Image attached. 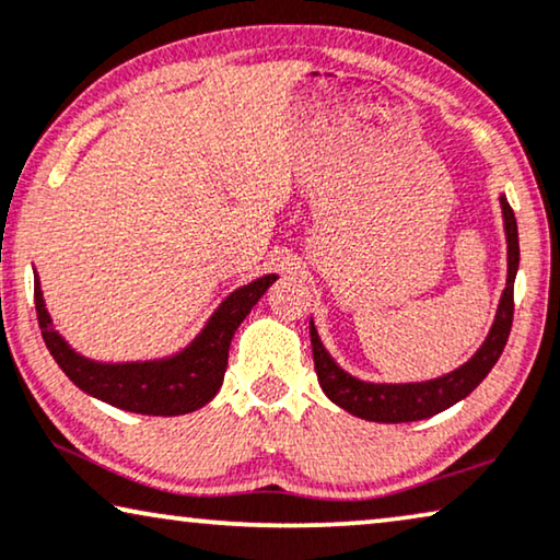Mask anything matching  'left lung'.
Wrapping results in <instances>:
<instances>
[{"mask_svg":"<svg viewBox=\"0 0 560 560\" xmlns=\"http://www.w3.org/2000/svg\"><path fill=\"white\" fill-rule=\"evenodd\" d=\"M502 220H505V238H508V283L502 291L498 314L490 327V335L479 345V350L471 355L464 365H459L452 373L434 377V381L421 383H370L360 381V377L350 375L342 370L332 355L325 350L319 340L317 327L310 319V337H312V352H314V370H317V381L325 390V396L337 404L345 411L358 416V419L375 421V423H408L421 421L429 416H436L446 411L448 406L459 404L467 398L479 383L485 381L487 373L500 360L505 342L510 337V327H513V287L515 273L520 264V243H517V223L515 212L510 208L505 195H500Z\"/></svg>","mask_w":560,"mask_h":560,"instance_id":"8db88e82","label":"left lung"}]
</instances>
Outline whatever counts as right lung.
Returning a JSON list of instances; mask_svg holds the SVG:
<instances>
[{"instance_id":"1","label":"right lung","mask_w":560,"mask_h":560,"mask_svg":"<svg viewBox=\"0 0 560 560\" xmlns=\"http://www.w3.org/2000/svg\"><path fill=\"white\" fill-rule=\"evenodd\" d=\"M277 273L261 277L228 294L200 335L175 355L137 362H98L75 352L52 327L40 281H35V310L43 340L62 373L89 396L121 411L141 416H183L210 404L223 385L228 350L241 322L248 317Z\"/></svg>"}]
</instances>
